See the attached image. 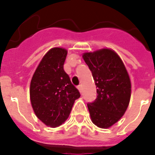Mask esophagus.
Listing matches in <instances>:
<instances>
[{"label": "esophagus", "instance_id": "esophagus-1", "mask_svg": "<svg viewBox=\"0 0 155 155\" xmlns=\"http://www.w3.org/2000/svg\"><path fill=\"white\" fill-rule=\"evenodd\" d=\"M78 88L79 91H80L81 93H82V85L81 84H80V85L78 86Z\"/></svg>", "mask_w": 155, "mask_h": 155}]
</instances>
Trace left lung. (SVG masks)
<instances>
[{
  "instance_id": "left-lung-1",
  "label": "left lung",
  "mask_w": 155,
  "mask_h": 155,
  "mask_svg": "<svg viewBox=\"0 0 155 155\" xmlns=\"http://www.w3.org/2000/svg\"><path fill=\"white\" fill-rule=\"evenodd\" d=\"M83 59L91 71L97 98L87 103L92 123L100 128L112 127L124 116L131 96V83L118 54L110 49L85 53Z\"/></svg>"
}]
</instances>
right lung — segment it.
Listing matches in <instances>:
<instances>
[{
  "label": "right lung",
  "mask_w": 155,
  "mask_h": 155,
  "mask_svg": "<svg viewBox=\"0 0 155 155\" xmlns=\"http://www.w3.org/2000/svg\"><path fill=\"white\" fill-rule=\"evenodd\" d=\"M68 54L64 48L55 47L42 57L30 84V99L34 113L50 127L63 124L69 117L80 92L64 70Z\"/></svg>",
  "instance_id": "add662e5"
}]
</instances>
